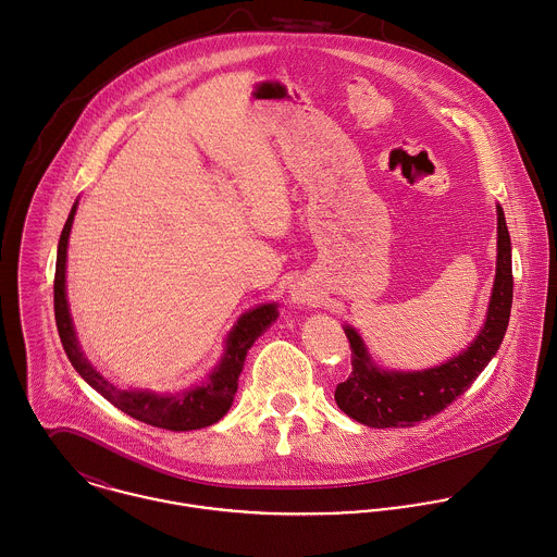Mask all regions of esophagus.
Returning a JSON list of instances; mask_svg holds the SVG:
<instances>
[{
    "mask_svg": "<svg viewBox=\"0 0 557 557\" xmlns=\"http://www.w3.org/2000/svg\"><path fill=\"white\" fill-rule=\"evenodd\" d=\"M294 298H296L298 302H305V300H307V294H305V292H296V294H294Z\"/></svg>",
    "mask_w": 557,
    "mask_h": 557,
    "instance_id": "obj_1",
    "label": "esophagus"
}]
</instances>
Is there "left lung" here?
<instances>
[{
    "mask_svg": "<svg viewBox=\"0 0 557 557\" xmlns=\"http://www.w3.org/2000/svg\"><path fill=\"white\" fill-rule=\"evenodd\" d=\"M512 309V248L504 209L497 205V274L488 315L478 339L456 359L423 371L377 370L355 329H346L352 373L335 388L337 406L370 428H408L447 408L499 350Z\"/></svg>",
    "mask_w": 557,
    "mask_h": 557,
    "instance_id": "1",
    "label": "left lung"
}]
</instances>
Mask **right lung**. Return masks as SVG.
<instances>
[{"instance_id":"1","label":"right lung","mask_w":557,"mask_h":557,"mask_svg":"<svg viewBox=\"0 0 557 557\" xmlns=\"http://www.w3.org/2000/svg\"><path fill=\"white\" fill-rule=\"evenodd\" d=\"M75 207L71 209L66 224L62 228L60 242H58V259H55V278H53V311H55V326L62 342V348L71 361L75 371L95 388L99 391L108 401H112L116 408L127 412L129 417L145 421L149 425L173 430V432H187L198 430L205 425L215 423L226 414V410L233 404L235 391H237V377L244 370V359L250 346L259 335H263L265 329L278 318L276 305H261L248 313H244L237 322V326L231 331L226 342V352L222 357V363L211 371L209 380L202 386H194L180 395H160L151 391H136V388H116L110 384L99 371L95 370L77 339L69 315L66 294H64V270H66V246H69V233L75 218Z\"/></svg>"}]
</instances>
